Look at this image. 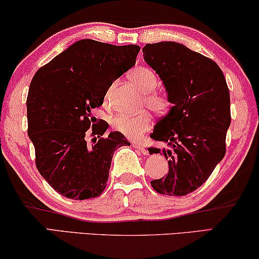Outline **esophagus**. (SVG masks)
Listing matches in <instances>:
<instances>
[{
    "instance_id": "esophagus-1",
    "label": "esophagus",
    "mask_w": 259,
    "mask_h": 259,
    "mask_svg": "<svg viewBox=\"0 0 259 259\" xmlns=\"http://www.w3.org/2000/svg\"><path fill=\"white\" fill-rule=\"evenodd\" d=\"M134 148L137 149V150L140 151L141 154H143V155H147L148 154V150H147V149H145V147L142 143H134Z\"/></svg>"
}]
</instances>
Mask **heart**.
I'll return each instance as SVG.
<instances>
[{
	"label": "heart",
	"instance_id": "b5f03b06",
	"mask_svg": "<svg viewBox=\"0 0 259 259\" xmlns=\"http://www.w3.org/2000/svg\"><path fill=\"white\" fill-rule=\"evenodd\" d=\"M128 77L134 84H136L141 92L145 94V104L151 109L158 117H165L170 114L172 109V103L169 96L163 93L152 92L157 87V77L155 72L145 67H136L131 69ZM152 93H150V92ZM109 97V93L105 98ZM112 129L117 133L124 135L129 138H138L150 129L151 126V115L148 110H142L136 115H117L111 119Z\"/></svg>",
	"mask_w": 259,
	"mask_h": 259
}]
</instances>
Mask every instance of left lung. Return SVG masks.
Here are the masks:
<instances>
[{"instance_id":"1","label":"left lung","mask_w":259,"mask_h":259,"mask_svg":"<svg viewBox=\"0 0 259 259\" xmlns=\"http://www.w3.org/2000/svg\"><path fill=\"white\" fill-rule=\"evenodd\" d=\"M143 57L174 104L151 134L167 149L148 150L161 152L169 164L167 174L151 181V187L162 195L185 196L205 183L225 155L231 123L227 81L216 62L176 42L145 45Z\"/></svg>"}]
</instances>
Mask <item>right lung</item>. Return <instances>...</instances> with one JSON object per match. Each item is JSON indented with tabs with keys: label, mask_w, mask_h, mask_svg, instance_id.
I'll return each instance as SVG.
<instances>
[{
	"label": "right lung",
	"mask_w": 259,
	"mask_h": 259,
	"mask_svg": "<svg viewBox=\"0 0 259 259\" xmlns=\"http://www.w3.org/2000/svg\"><path fill=\"white\" fill-rule=\"evenodd\" d=\"M140 49L81 39L32 77L27 117L36 167L64 197H98L107 187L115 150L130 145L117 131L102 137L109 124H95L93 111L103 104L112 82L134 67ZM89 132L94 137L92 144L86 142Z\"/></svg>",
	"instance_id": "obj_1"
}]
</instances>
